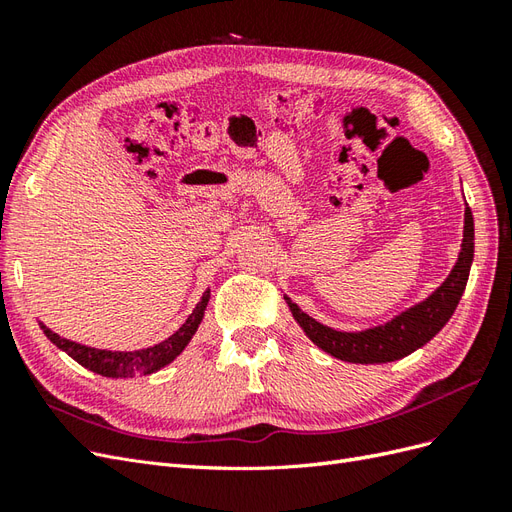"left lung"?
<instances>
[{"label": "left lung", "mask_w": 512, "mask_h": 512, "mask_svg": "<svg viewBox=\"0 0 512 512\" xmlns=\"http://www.w3.org/2000/svg\"><path fill=\"white\" fill-rule=\"evenodd\" d=\"M474 258V218L470 207H466V224H463V243L455 269L446 277V282L431 294L429 299L410 307L408 312L399 314L384 327L367 329L361 333H342L324 327V324L309 318L301 312L297 303H292L288 297L286 303L290 312L301 324L305 335L312 342L329 352L335 359L348 363H391L408 356L416 348L425 346L429 339L436 335L448 318L453 316L455 307L461 299L463 290L468 284L470 265Z\"/></svg>", "instance_id": "1"}]
</instances>
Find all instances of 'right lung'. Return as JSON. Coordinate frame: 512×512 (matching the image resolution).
<instances>
[{"instance_id":"right-lung-1","label":"right lung","mask_w":512,"mask_h":512,"mask_svg":"<svg viewBox=\"0 0 512 512\" xmlns=\"http://www.w3.org/2000/svg\"><path fill=\"white\" fill-rule=\"evenodd\" d=\"M207 303H209V290L203 294V299L198 301L194 312L190 314L188 320H185V324L177 333H173L156 346L145 348V350H136V352H113V350H98V348L81 346L76 342H70V339L59 337L51 329H46L42 322H40V329L57 348H61L68 356H72L76 363L91 369V371H96V374H100V376L126 378V376H134L136 371L153 374V371H158L164 365H168L170 361H175L177 356L183 352V348L188 346L192 335L198 329L200 320H203V316H205Z\"/></svg>"}]
</instances>
